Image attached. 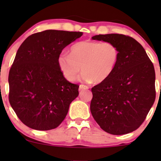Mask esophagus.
Segmentation results:
<instances>
[{"instance_id": "obj_1", "label": "esophagus", "mask_w": 161, "mask_h": 161, "mask_svg": "<svg viewBox=\"0 0 161 161\" xmlns=\"http://www.w3.org/2000/svg\"><path fill=\"white\" fill-rule=\"evenodd\" d=\"M88 86H85V85H80V86H79V91H82V90H86V89H88Z\"/></svg>"}]
</instances>
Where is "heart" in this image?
Wrapping results in <instances>:
<instances>
[{"mask_svg":"<svg viewBox=\"0 0 161 161\" xmlns=\"http://www.w3.org/2000/svg\"><path fill=\"white\" fill-rule=\"evenodd\" d=\"M119 57V49L112 42L82 41L72 46L69 54L60 53L57 66L69 82H74L82 69L80 80L100 83L112 74Z\"/></svg>","mask_w":161,"mask_h":161,"instance_id":"b5f03b06","label":"heart"}]
</instances>
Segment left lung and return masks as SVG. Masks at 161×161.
<instances>
[{
	"mask_svg": "<svg viewBox=\"0 0 161 161\" xmlns=\"http://www.w3.org/2000/svg\"><path fill=\"white\" fill-rule=\"evenodd\" d=\"M93 40L115 44L119 57L112 74L92 88L90 110L95 120L112 135L132 132L142 124L155 100L154 65L133 38L98 35Z\"/></svg>",
	"mask_w": 161,
	"mask_h": 161,
	"instance_id": "left-lung-1",
	"label": "left lung"
}]
</instances>
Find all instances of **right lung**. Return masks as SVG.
I'll use <instances>...</instances> for the list:
<instances>
[{
    "instance_id": "1",
    "label": "right lung",
    "mask_w": 161,
    "mask_h": 161,
    "mask_svg": "<svg viewBox=\"0 0 161 161\" xmlns=\"http://www.w3.org/2000/svg\"><path fill=\"white\" fill-rule=\"evenodd\" d=\"M82 36L81 32L50 29L29 36L18 49L9 73V101L29 128H57L78 97L79 86L64 78L57 57Z\"/></svg>"
}]
</instances>
